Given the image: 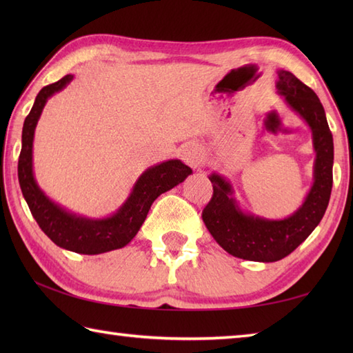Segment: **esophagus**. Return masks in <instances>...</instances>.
<instances>
[{"instance_id": "1", "label": "esophagus", "mask_w": 353, "mask_h": 353, "mask_svg": "<svg viewBox=\"0 0 353 353\" xmlns=\"http://www.w3.org/2000/svg\"><path fill=\"white\" fill-rule=\"evenodd\" d=\"M182 159L192 168H199L205 159V153L197 144H188L182 148Z\"/></svg>"}]
</instances>
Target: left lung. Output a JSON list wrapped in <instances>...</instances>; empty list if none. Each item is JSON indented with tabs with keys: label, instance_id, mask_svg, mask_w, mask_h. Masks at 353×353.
I'll return each instance as SVG.
<instances>
[{
	"label": "left lung",
	"instance_id": "8db88e82",
	"mask_svg": "<svg viewBox=\"0 0 353 353\" xmlns=\"http://www.w3.org/2000/svg\"><path fill=\"white\" fill-rule=\"evenodd\" d=\"M277 92L288 106L301 115L312 132L316 150L314 183L303 205L283 220H267L245 214L234 199L232 185L216 172L209 176L214 194L201 219L214 239L232 256L274 262L296 250L323 219L332 191L334 139L326 121L325 109L311 88L290 71H277Z\"/></svg>",
	"mask_w": 353,
	"mask_h": 353
}]
</instances>
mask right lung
Instances as JSON below:
<instances>
[{"label": "right lung", "instance_id": "obj_1", "mask_svg": "<svg viewBox=\"0 0 353 353\" xmlns=\"http://www.w3.org/2000/svg\"><path fill=\"white\" fill-rule=\"evenodd\" d=\"M71 74L56 83L43 86L22 127V148L18 161V179L22 196L36 223L52 243L62 249L81 253L99 254L121 249L129 244L145 221L153 201L182 183L192 170L177 159L157 163L145 170L134 183L129 199L118 211L108 219L92 220L80 216L51 201L37 186L33 176V138L45 103L52 94L70 83Z\"/></svg>", "mask_w": 353, "mask_h": 353}]
</instances>
